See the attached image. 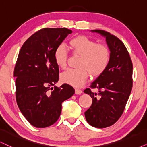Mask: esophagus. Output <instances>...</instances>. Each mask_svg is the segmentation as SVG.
Here are the masks:
<instances>
[{
  "mask_svg": "<svg viewBox=\"0 0 147 147\" xmlns=\"http://www.w3.org/2000/svg\"><path fill=\"white\" fill-rule=\"evenodd\" d=\"M82 94V91L81 90H78V89H75V94L77 95H80V94Z\"/></svg>",
  "mask_w": 147,
  "mask_h": 147,
  "instance_id": "34e87169",
  "label": "esophagus"
}]
</instances>
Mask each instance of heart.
Wrapping results in <instances>:
<instances>
[{
    "label": "heart",
    "instance_id": "obj_1",
    "mask_svg": "<svg viewBox=\"0 0 147 147\" xmlns=\"http://www.w3.org/2000/svg\"><path fill=\"white\" fill-rule=\"evenodd\" d=\"M70 45L73 54L80 55L81 58L78 62V68H70L61 74L60 80L62 83L79 87L86 82L89 74L92 77H98L107 69L111 60V52L107 47L98 45L96 41L85 36L72 38ZM53 58L58 67H66L68 53L65 45L57 46Z\"/></svg>",
    "mask_w": 147,
    "mask_h": 147
}]
</instances>
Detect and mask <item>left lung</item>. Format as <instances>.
Returning a JSON list of instances; mask_svg holds the SVG:
<instances>
[{
	"label": "left lung",
	"instance_id": "8db88e82",
	"mask_svg": "<svg viewBox=\"0 0 147 147\" xmlns=\"http://www.w3.org/2000/svg\"><path fill=\"white\" fill-rule=\"evenodd\" d=\"M106 38L111 52L107 69L91 83L98 94L90 88L84 90L92 98V104L85 112L87 123L93 127L105 128L113 125L123 114L132 89L133 66L123 42L117 37L101 30H92Z\"/></svg>",
	"mask_w": 147,
	"mask_h": 147
}]
</instances>
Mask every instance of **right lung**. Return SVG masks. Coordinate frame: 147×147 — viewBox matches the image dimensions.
Here are the masks:
<instances>
[{"mask_svg": "<svg viewBox=\"0 0 147 147\" xmlns=\"http://www.w3.org/2000/svg\"><path fill=\"white\" fill-rule=\"evenodd\" d=\"M71 30L43 28L26 40L20 49L14 69L16 102L20 111L34 127H47L60 117L62 103L73 96L68 84L55 86L59 68L53 53Z\"/></svg>", "mask_w": 147, "mask_h": 147, "instance_id": "add662e5", "label": "right lung"}]
</instances>
